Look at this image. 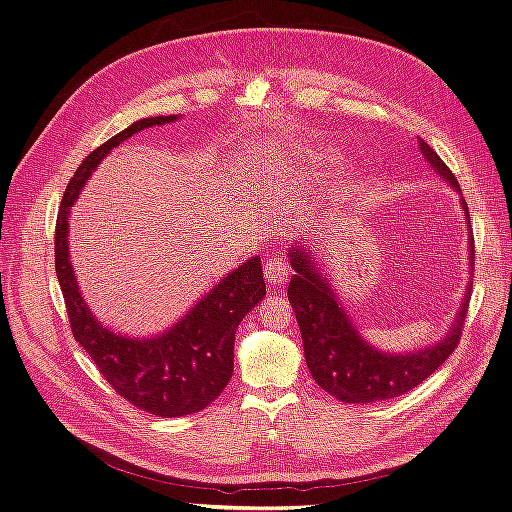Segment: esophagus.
I'll return each mask as SVG.
<instances>
[{
    "label": "esophagus",
    "mask_w": 512,
    "mask_h": 512,
    "mask_svg": "<svg viewBox=\"0 0 512 512\" xmlns=\"http://www.w3.org/2000/svg\"><path fill=\"white\" fill-rule=\"evenodd\" d=\"M288 275H290L288 262H286L280 254L271 256V258L265 262V280L269 282V286H273V288H275V286H282V284H286Z\"/></svg>",
    "instance_id": "esophagus-1"
}]
</instances>
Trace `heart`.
<instances>
[{"label": "heart", "instance_id": "heart-1", "mask_svg": "<svg viewBox=\"0 0 512 512\" xmlns=\"http://www.w3.org/2000/svg\"><path fill=\"white\" fill-rule=\"evenodd\" d=\"M327 160H329L327 153H318V156H312V162H314V164H324Z\"/></svg>", "mask_w": 512, "mask_h": 512}]
</instances>
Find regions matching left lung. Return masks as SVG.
Listing matches in <instances>:
<instances>
[{
    "label": "left lung",
    "instance_id": "obj_1",
    "mask_svg": "<svg viewBox=\"0 0 512 512\" xmlns=\"http://www.w3.org/2000/svg\"><path fill=\"white\" fill-rule=\"evenodd\" d=\"M418 147H421V153L431 168L453 190L461 192L451 168L440 160L438 153L423 138H418ZM461 207L468 215V205L463 198ZM288 256L290 267L294 269L288 284V301L301 329L305 363L320 389L339 401H346V404H374V401L404 395L427 380L448 359V354L457 348L472 297V282L468 284L466 294H463L451 331L438 344L414 352L391 354L367 344L361 333L356 331L346 309L337 301L331 284L324 280L316 267L312 250L305 243L290 245ZM472 260L474 239L470 237V267H474Z\"/></svg>",
    "mask_w": 512,
    "mask_h": 512
}]
</instances>
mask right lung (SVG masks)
Listing matches in <instances>:
<instances>
[{
  "mask_svg": "<svg viewBox=\"0 0 512 512\" xmlns=\"http://www.w3.org/2000/svg\"><path fill=\"white\" fill-rule=\"evenodd\" d=\"M177 119L179 115L138 119L91 151L68 183L55 226V271L74 339L123 399L164 418L200 412L224 391L235 367V331L267 294L260 258L241 262L162 335L134 339L102 327L87 307L70 262L68 218L87 179L113 147L145 128Z\"/></svg>",
  "mask_w": 512,
  "mask_h": 512,
  "instance_id": "add662e5",
  "label": "right lung"
}]
</instances>
